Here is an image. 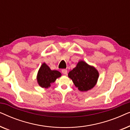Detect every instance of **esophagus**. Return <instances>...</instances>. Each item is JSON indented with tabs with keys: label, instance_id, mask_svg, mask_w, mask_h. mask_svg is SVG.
Returning <instances> with one entry per match:
<instances>
[{
	"label": "esophagus",
	"instance_id": "1",
	"mask_svg": "<svg viewBox=\"0 0 130 130\" xmlns=\"http://www.w3.org/2000/svg\"><path fill=\"white\" fill-rule=\"evenodd\" d=\"M61 72L64 74H67V70H66V69H62Z\"/></svg>",
	"mask_w": 130,
	"mask_h": 130
}]
</instances>
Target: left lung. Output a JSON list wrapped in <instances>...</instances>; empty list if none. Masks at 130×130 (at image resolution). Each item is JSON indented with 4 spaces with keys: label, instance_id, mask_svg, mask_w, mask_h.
I'll list each match as a JSON object with an SVG mask.
<instances>
[{
    "label": "left lung",
    "instance_id": "left-lung-1",
    "mask_svg": "<svg viewBox=\"0 0 130 130\" xmlns=\"http://www.w3.org/2000/svg\"><path fill=\"white\" fill-rule=\"evenodd\" d=\"M68 76L78 89L86 92L91 89L96 84L99 73L94 67L83 61H79L76 67L69 72Z\"/></svg>",
    "mask_w": 130,
    "mask_h": 130
}]
</instances>
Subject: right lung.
<instances>
[{
  "label": "right lung",
  "instance_id": "add662e5",
  "mask_svg": "<svg viewBox=\"0 0 130 130\" xmlns=\"http://www.w3.org/2000/svg\"><path fill=\"white\" fill-rule=\"evenodd\" d=\"M61 73L57 70H51L44 63L41 65L37 74V82L39 85L44 88H48L54 83L57 78L61 76Z\"/></svg>",
  "mask_w": 130,
  "mask_h": 130
}]
</instances>
